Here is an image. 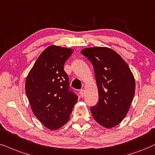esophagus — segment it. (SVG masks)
Wrapping results in <instances>:
<instances>
[{
    "label": "esophagus",
    "mask_w": 155,
    "mask_h": 155,
    "mask_svg": "<svg viewBox=\"0 0 155 155\" xmlns=\"http://www.w3.org/2000/svg\"><path fill=\"white\" fill-rule=\"evenodd\" d=\"M80 95H81V97H84V89H80Z\"/></svg>",
    "instance_id": "esophagus-1"
}]
</instances>
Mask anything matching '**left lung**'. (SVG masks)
Returning <instances> with one entry per match:
<instances>
[{"label": "left lung", "mask_w": 155, "mask_h": 155, "mask_svg": "<svg viewBox=\"0 0 155 155\" xmlns=\"http://www.w3.org/2000/svg\"><path fill=\"white\" fill-rule=\"evenodd\" d=\"M93 64L99 101L90 107L101 126L111 128L126 117L135 91L134 76L126 62L111 48L94 47L81 51Z\"/></svg>", "instance_id": "1"}]
</instances>
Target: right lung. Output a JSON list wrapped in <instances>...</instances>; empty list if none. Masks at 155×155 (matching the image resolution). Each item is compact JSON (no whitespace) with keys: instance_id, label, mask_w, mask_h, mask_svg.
<instances>
[{"instance_id":"obj_1","label":"right lung","mask_w":155,"mask_h":155,"mask_svg":"<svg viewBox=\"0 0 155 155\" xmlns=\"http://www.w3.org/2000/svg\"><path fill=\"white\" fill-rule=\"evenodd\" d=\"M72 53L71 48L60 46L46 48L25 81V93L33 112L51 130H57L67 122L78 100L64 69V63Z\"/></svg>"}]
</instances>
